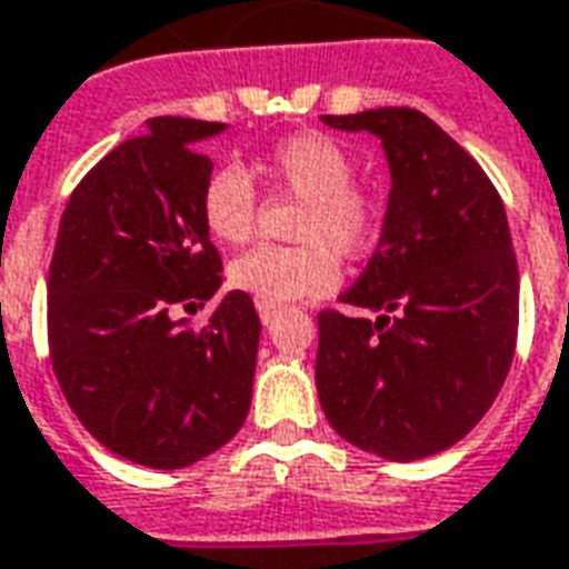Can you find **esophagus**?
<instances>
[{"mask_svg": "<svg viewBox=\"0 0 569 569\" xmlns=\"http://www.w3.org/2000/svg\"><path fill=\"white\" fill-rule=\"evenodd\" d=\"M277 317V307H268V305H259V319L262 322H271V319Z\"/></svg>", "mask_w": 569, "mask_h": 569, "instance_id": "obj_1", "label": "esophagus"}]
</instances>
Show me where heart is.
<instances>
[{"label":"heart","instance_id":"b5f03b06","mask_svg":"<svg viewBox=\"0 0 569 569\" xmlns=\"http://www.w3.org/2000/svg\"><path fill=\"white\" fill-rule=\"evenodd\" d=\"M268 187L301 199L292 238L298 247H256L229 264V283L256 305L289 307L328 296L340 283L338 252L356 259L377 238L380 213L356 187V159L335 138L305 132L286 138L252 166ZM201 222L220 243H243L256 229V192L241 168L213 171L201 189Z\"/></svg>","mask_w":569,"mask_h":569}]
</instances>
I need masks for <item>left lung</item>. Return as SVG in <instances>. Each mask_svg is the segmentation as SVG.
Listing matches in <instances>:
<instances>
[{"mask_svg": "<svg viewBox=\"0 0 569 569\" xmlns=\"http://www.w3.org/2000/svg\"><path fill=\"white\" fill-rule=\"evenodd\" d=\"M377 134L391 189L380 243L319 313L317 389L343 440L389 461L443 452L488 413L519 331V264L498 189L465 147L413 108L322 117Z\"/></svg>", "mask_w": 569, "mask_h": 569, "instance_id": "left-lung-1", "label": "left lung"}]
</instances>
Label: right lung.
<instances>
[{"label":"right lung","mask_w":569,"mask_h":569,"mask_svg":"<svg viewBox=\"0 0 569 569\" xmlns=\"http://www.w3.org/2000/svg\"><path fill=\"white\" fill-rule=\"evenodd\" d=\"M226 123L153 117L71 192L48 277L53 373L71 413L113 456L178 470L217 452L250 413L259 313L241 289L208 326L222 259L201 222L213 162L201 141Z\"/></svg>","instance_id":"add662e5"}]
</instances>
